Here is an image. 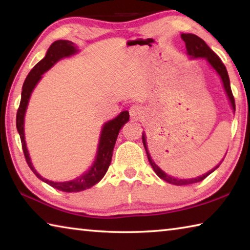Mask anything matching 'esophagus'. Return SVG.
<instances>
[{
    "mask_svg": "<svg viewBox=\"0 0 250 250\" xmlns=\"http://www.w3.org/2000/svg\"><path fill=\"white\" fill-rule=\"evenodd\" d=\"M129 112H130V117L132 118V119L138 120L140 119V118L143 116V113H145V108L140 104H132L130 107Z\"/></svg>",
    "mask_w": 250,
    "mask_h": 250,
    "instance_id": "esophagus-1",
    "label": "esophagus"
}]
</instances>
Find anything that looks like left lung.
<instances>
[{
  "instance_id": "1",
  "label": "left lung",
  "mask_w": 250,
  "mask_h": 250,
  "mask_svg": "<svg viewBox=\"0 0 250 250\" xmlns=\"http://www.w3.org/2000/svg\"><path fill=\"white\" fill-rule=\"evenodd\" d=\"M181 39L184 41L185 43V47L186 50H188V54L189 56L192 57H204L207 59V62H209L211 65V67L217 71L218 75L221 76L222 78V82L224 83V88H225L226 90V94L228 96V98L230 100V104H231V107L232 109L235 110V98L234 96H232V92L230 89V83H229V77H228V74H227V70H226V67L225 65L223 64V62L221 61V58H219L216 54H215L213 50H211L207 44L205 43L204 41H203L201 37H198L196 35H194V34H182L181 35ZM142 141H143V146L146 147V155H147V159H149V162L151 164V167H153L154 172L158 174L159 177L161 179L168 182V183L171 184H174V185H188V184H194V183H197V182H201L204 179H206L207 176H208L211 172H214L216 168L219 167L217 166L216 167L214 168V170L209 171L208 173H206V174L202 175L200 177H195V179H189V180H181V179H175V177L170 176L164 173L161 168L156 166V164L152 161L151 156L149 151H147V147H146V135L142 133ZM221 164V163H219Z\"/></svg>"
}]
</instances>
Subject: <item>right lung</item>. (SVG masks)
<instances>
[{
  "label": "right lung",
  "instance_id": "1",
  "mask_svg": "<svg viewBox=\"0 0 250 250\" xmlns=\"http://www.w3.org/2000/svg\"><path fill=\"white\" fill-rule=\"evenodd\" d=\"M76 52H77V50H76L75 44L71 43L69 41H56L50 45L47 53H46V56L33 67V69L29 71L26 79H25L22 88V98H21L20 107L18 109V113H16V128H18V131L20 133L24 156L29 168L34 172V174L43 182H45V183L53 186L54 188L59 189V191L67 193L84 191V189L90 188L91 186H94L103 179L108 171L110 163H111L113 147H115L119 131L122 128V125L129 120V112L122 111L117 118H115L113 120L108 121L107 124L104 125L103 132H101L100 137L98 154H97V159L95 161L94 166L89 168V171L84 173L82 176L77 177L76 180L69 182H52L42 177L39 173L35 171V168H34L31 162V159H29L28 156L26 145H25L24 140V115L25 111H26L29 96H31L34 87H35V84L39 83V80L42 78V75H43L45 71H47L50 67L61 58L69 56V55H73Z\"/></svg>",
  "mask_w": 250,
  "mask_h": 250
}]
</instances>
